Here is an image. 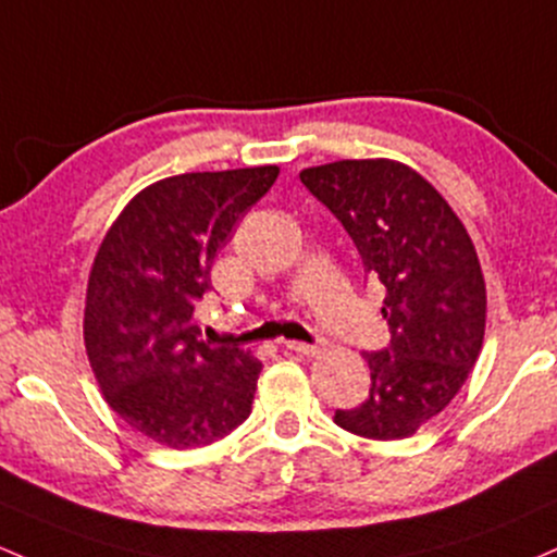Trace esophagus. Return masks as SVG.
<instances>
[{"label":"esophagus","instance_id":"1","mask_svg":"<svg viewBox=\"0 0 557 557\" xmlns=\"http://www.w3.org/2000/svg\"><path fill=\"white\" fill-rule=\"evenodd\" d=\"M285 348H290V351L296 354H304V357H314V354L320 351V346L317 344H301V341H285Z\"/></svg>","mask_w":557,"mask_h":557}]
</instances>
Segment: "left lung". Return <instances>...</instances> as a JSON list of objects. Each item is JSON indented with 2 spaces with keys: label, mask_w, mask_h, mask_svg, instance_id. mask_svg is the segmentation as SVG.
<instances>
[{
  "label": "left lung",
  "mask_w": 557,
  "mask_h": 557,
  "mask_svg": "<svg viewBox=\"0 0 557 557\" xmlns=\"http://www.w3.org/2000/svg\"><path fill=\"white\" fill-rule=\"evenodd\" d=\"M301 182L386 288L391 344L364 351L370 394L335 409V425L377 442L412 436L455 399L484 344L486 285L473 243L447 200L405 163L335 161L304 169Z\"/></svg>",
  "instance_id": "8db88e82"
}]
</instances>
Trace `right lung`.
<instances>
[{
    "label": "right lung",
    "mask_w": 557,
    "mask_h": 557,
    "mask_svg": "<svg viewBox=\"0 0 557 557\" xmlns=\"http://www.w3.org/2000/svg\"><path fill=\"white\" fill-rule=\"evenodd\" d=\"M277 166L195 171L145 187L95 256L84 344L106 401L171 449L209 447L250 414L261 362L200 341L195 307L237 219Z\"/></svg>",
    "instance_id": "add662e5"
}]
</instances>
